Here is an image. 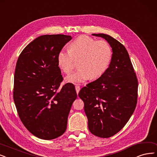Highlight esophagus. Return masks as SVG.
I'll return each mask as SVG.
<instances>
[{"label": "esophagus", "instance_id": "obj_1", "mask_svg": "<svg viewBox=\"0 0 157 157\" xmlns=\"http://www.w3.org/2000/svg\"><path fill=\"white\" fill-rule=\"evenodd\" d=\"M75 90H76L77 93L78 94V92H79V91H80V86H75Z\"/></svg>", "mask_w": 157, "mask_h": 157}]
</instances>
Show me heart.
Returning a JSON list of instances; mask_svg holds the SVG:
<instances>
[{
	"label": "heart",
	"mask_w": 157,
	"mask_h": 157,
	"mask_svg": "<svg viewBox=\"0 0 157 157\" xmlns=\"http://www.w3.org/2000/svg\"><path fill=\"white\" fill-rule=\"evenodd\" d=\"M111 58V48L107 42L97 41L84 35L71 42L70 50H60L57 62L63 72L70 74L75 67V60H79V69L66 78L67 82L79 84L102 75L108 68Z\"/></svg>",
	"instance_id": "heart-1"
}]
</instances>
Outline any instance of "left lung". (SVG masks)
I'll use <instances>...</instances> for the list:
<instances>
[{
    "label": "left lung",
    "mask_w": 157,
    "mask_h": 157,
    "mask_svg": "<svg viewBox=\"0 0 157 157\" xmlns=\"http://www.w3.org/2000/svg\"><path fill=\"white\" fill-rule=\"evenodd\" d=\"M102 37L112 48V58L105 72L83 87L78 97L84 103L90 132L108 138L121 131L133 115L137 102L138 80L129 54L122 44L112 36Z\"/></svg>",
    "instance_id": "1"
}]
</instances>
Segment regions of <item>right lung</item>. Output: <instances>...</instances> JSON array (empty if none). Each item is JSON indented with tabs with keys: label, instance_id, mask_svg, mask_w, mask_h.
I'll return each mask as SVG.
<instances>
[{
	"label": "right lung",
	"instance_id": "1",
	"mask_svg": "<svg viewBox=\"0 0 157 157\" xmlns=\"http://www.w3.org/2000/svg\"><path fill=\"white\" fill-rule=\"evenodd\" d=\"M71 36L42 35L30 42L18 57L13 99L24 126L34 136L52 140L63 134L77 95L75 86L63 80L57 62L59 52Z\"/></svg>",
	"mask_w": 157,
	"mask_h": 157
}]
</instances>
